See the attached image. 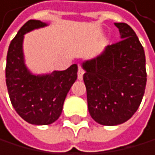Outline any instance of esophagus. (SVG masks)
Masks as SVG:
<instances>
[{"mask_svg": "<svg viewBox=\"0 0 155 155\" xmlns=\"http://www.w3.org/2000/svg\"><path fill=\"white\" fill-rule=\"evenodd\" d=\"M83 74H84L83 70L81 68H79L78 69V80H82L83 79Z\"/></svg>", "mask_w": 155, "mask_h": 155, "instance_id": "1", "label": "esophagus"}]
</instances>
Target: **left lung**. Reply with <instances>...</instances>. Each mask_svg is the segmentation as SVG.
I'll list each match as a JSON object with an SVG mask.
<instances>
[{"instance_id":"8db88e82","label":"left lung","mask_w":155,"mask_h":155,"mask_svg":"<svg viewBox=\"0 0 155 155\" xmlns=\"http://www.w3.org/2000/svg\"><path fill=\"white\" fill-rule=\"evenodd\" d=\"M120 41L82 62L88 110L95 122L118 126L137 112L145 85V54L136 32L125 22H115Z\"/></svg>"}]
</instances>
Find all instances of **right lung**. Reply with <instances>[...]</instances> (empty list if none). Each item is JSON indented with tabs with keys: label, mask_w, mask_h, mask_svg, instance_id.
I'll return each instance as SVG.
<instances>
[{
	"label": "right lung",
	"mask_w": 155,
	"mask_h": 155,
	"mask_svg": "<svg viewBox=\"0 0 155 155\" xmlns=\"http://www.w3.org/2000/svg\"><path fill=\"white\" fill-rule=\"evenodd\" d=\"M47 25L38 19L25 22L12 40L7 55L6 83L12 105L25 122L36 126L50 125L60 117L78 71L77 64H73L63 71L35 74L26 66L25 35Z\"/></svg>",
	"instance_id": "right-lung-1"
}]
</instances>
